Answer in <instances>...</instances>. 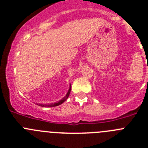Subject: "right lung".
Instances as JSON below:
<instances>
[{"mask_svg": "<svg viewBox=\"0 0 148 148\" xmlns=\"http://www.w3.org/2000/svg\"><path fill=\"white\" fill-rule=\"evenodd\" d=\"M70 91H71V84H70V88H69V90H68L67 93L66 94L64 97L62 99H61L60 101H57V102H55V103H51V104H38V105L40 106V107H45V108H52V107H56V106H58L60 104H61L62 103H64L66 99H68L69 97V95H70Z\"/></svg>", "mask_w": 148, "mask_h": 148, "instance_id": "obj_1", "label": "right lung"}]
</instances>
